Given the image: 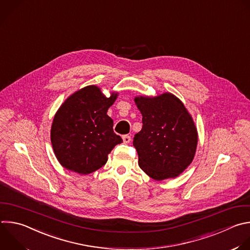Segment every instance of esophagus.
Segmentation results:
<instances>
[{
	"label": "esophagus",
	"mask_w": 250,
	"mask_h": 250,
	"mask_svg": "<svg viewBox=\"0 0 250 250\" xmlns=\"http://www.w3.org/2000/svg\"><path fill=\"white\" fill-rule=\"evenodd\" d=\"M123 140H124V143H129L131 140V137L129 135H123Z\"/></svg>",
	"instance_id": "obj_1"
}]
</instances>
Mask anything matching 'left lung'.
<instances>
[{
	"label": "left lung",
	"instance_id": "1",
	"mask_svg": "<svg viewBox=\"0 0 250 250\" xmlns=\"http://www.w3.org/2000/svg\"><path fill=\"white\" fill-rule=\"evenodd\" d=\"M142 128L133 137L139 167L152 179L176 178L192 162L197 130L185 105L171 93L135 97Z\"/></svg>",
	"mask_w": 250,
	"mask_h": 250
}]
</instances>
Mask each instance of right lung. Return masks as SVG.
I'll return each instance as SVG.
<instances>
[{"label": "right lung", "mask_w": 250, "mask_h": 250, "mask_svg": "<svg viewBox=\"0 0 250 250\" xmlns=\"http://www.w3.org/2000/svg\"><path fill=\"white\" fill-rule=\"evenodd\" d=\"M117 96L113 93L107 98L97 86L90 85L73 93L60 107L53 121L51 141L63 168L80 175L93 173L123 142L107 115Z\"/></svg>", "instance_id": "1"}]
</instances>
